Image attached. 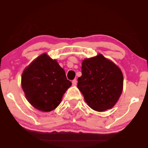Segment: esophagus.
<instances>
[{
	"label": "esophagus",
	"mask_w": 148,
	"mask_h": 148,
	"mask_svg": "<svg viewBox=\"0 0 148 148\" xmlns=\"http://www.w3.org/2000/svg\"><path fill=\"white\" fill-rule=\"evenodd\" d=\"M76 84H77V81H76V79H74L72 81V86H76Z\"/></svg>",
	"instance_id": "1"
}]
</instances>
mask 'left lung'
<instances>
[{"instance_id": "1", "label": "left lung", "mask_w": 148, "mask_h": 148, "mask_svg": "<svg viewBox=\"0 0 148 148\" xmlns=\"http://www.w3.org/2000/svg\"><path fill=\"white\" fill-rule=\"evenodd\" d=\"M81 72L77 87L88 106L99 112L113 108L123 89L121 69L99 54L83 60Z\"/></svg>"}]
</instances>
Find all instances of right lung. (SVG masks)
Listing matches in <instances>:
<instances>
[{"label":"right lung","mask_w":148,"mask_h":148,"mask_svg":"<svg viewBox=\"0 0 148 148\" xmlns=\"http://www.w3.org/2000/svg\"><path fill=\"white\" fill-rule=\"evenodd\" d=\"M71 86L64 69L47 53L39 56L22 73L21 87L25 97L39 111L55 109Z\"/></svg>","instance_id":"add662e5"}]
</instances>
